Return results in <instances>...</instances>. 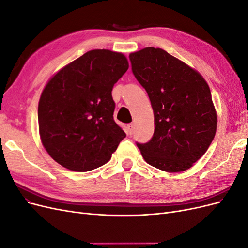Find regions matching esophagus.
Listing matches in <instances>:
<instances>
[{
  "label": "esophagus",
  "instance_id": "esophagus-1",
  "mask_svg": "<svg viewBox=\"0 0 248 248\" xmlns=\"http://www.w3.org/2000/svg\"><path fill=\"white\" fill-rule=\"evenodd\" d=\"M133 130H134V125L131 123V124H128L127 125V132H128V134H131L133 133Z\"/></svg>",
  "mask_w": 248,
  "mask_h": 248
}]
</instances>
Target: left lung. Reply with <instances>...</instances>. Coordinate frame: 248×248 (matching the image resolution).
Here are the masks:
<instances>
[{
    "label": "left lung",
    "instance_id": "left-lung-1",
    "mask_svg": "<svg viewBox=\"0 0 248 248\" xmlns=\"http://www.w3.org/2000/svg\"><path fill=\"white\" fill-rule=\"evenodd\" d=\"M132 72L154 112V134L137 144L147 163L169 172L190 169L215 137L217 114L205 78L161 48L129 55Z\"/></svg>",
    "mask_w": 248,
    "mask_h": 248
}]
</instances>
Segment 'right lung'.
I'll return each instance as SVG.
<instances>
[{"label":"right lung","mask_w":248,"mask_h":248,"mask_svg":"<svg viewBox=\"0 0 248 248\" xmlns=\"http://www.w3.org/2000/svg\"><path fill=\"white\" fill-rule=\"evenodd\" d=\"M128 67L121 52L93 49L47 81L38 104L39 134L62 167L74 171L99 168L126 137L114 121L111 90Z\"/></svg>","instance_id":"add662e5"}]
</instances>
